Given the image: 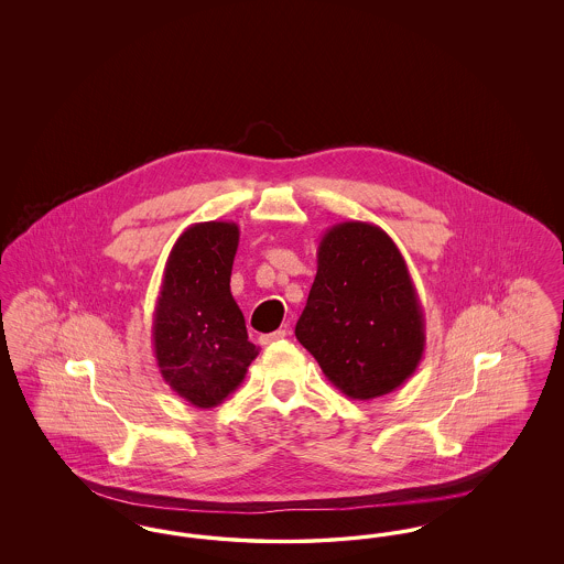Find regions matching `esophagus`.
Wrapping results in <instances>:
<instances>
[{"label":"esophagus","mask_w":564,"mask_h":564,"mask_svg":"<svg viewBox=\"0 0 564 564\" xmlns=\"http://www.w3.org/2000/svg\"><path fill=\"white\" fill-rule=\"evenodd\" d=\"M285 336H288L285 329H276V332H272V334H262V336H260V343H262V345H272V343L283 340Z\"/></svg>","instance_id":"1"}]
</instances>
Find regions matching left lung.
Returning a JSON list of instances; mask_svg holds the SVG:
<instances>
[{"label":"left lung","mask_w":564,"mask_h":564,"mask_svg":"<svg viewBox=\"0 0 564 564\" xmlns=\"http://www.w3.org/2000/svg\"><path fill=\"white\" fill-rule=\"evenodd\" d=\"M295 338L350 400L402 387L425 352V317L398 245L375 224L325 230Z\"/></svg>","instance_id":"obj_1"}]
</instances>
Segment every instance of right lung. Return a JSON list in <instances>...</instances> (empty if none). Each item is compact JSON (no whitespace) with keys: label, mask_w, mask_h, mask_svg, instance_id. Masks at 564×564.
I'll list each match as a JSON object with an SVG mask.
<instances>
[{"label":"right lung","mask_w":564,"mask_h":564,"mask_svg":"<svg viewBox=\"0 0 564 564\" xmlns=\"http://www.w3.org/2000/svg\"><path fill=\"white\" fill-rule=\"evenodd\" d=\"M235 221L192 224L175 241L154 308L152 345L164 382L196 408L224 402L260 349L230 294Z\"/></svg>","instance_id":"obj_1"}]
</instances>
